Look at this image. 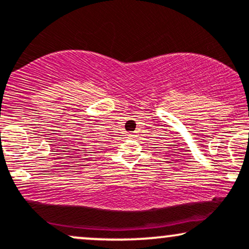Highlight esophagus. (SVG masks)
Masks as SVG:
<instances>
[{"label": "esophagus", "mask_w": 249, "mask_h": 249, "mask_svg": "<svg viewBox=\"0 0 249 249\" xmlns=\"http://www.w3.org/2000/svg\"><path fill=\"white\" fill-rule=\"evenodd\" d=\"M128 136H130L131 138H132V137H134V134H133V133H130V134H128Z\"/></svg>", "instance_id": "obj_1"}]
</instances>
